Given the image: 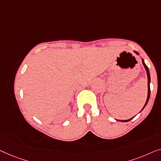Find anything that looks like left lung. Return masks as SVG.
<instances>
[{"mask_svg": "<svg viewBox=\"0 0 161 161\" xmlns=\"http://www.w3.org/2000/svg\"><path fill=\"white\" fill-rule=\"evenodd\" d=\"M134 52V53L136 54L137 55H139V54L137 53V52H136V51H133ZM142 64H143V65L144 66V69H145V70H146V72H147V80H148V94H147V101H146V103H145V104H144V106H143V108H142V109L141 110V112L142 110L144 109V107H145V106H147V103H148V101H149V96H150V87H149V84H150V74H149V69H148V67L147 66V65L145 64V63H144V59L143 58H142ZM135 117V116H134ZM133 117H132V118H130V119H125V120H119V119H117V120H118V121H120V122H124V123H125V122H128V121H130V119H132Z\"/></svg>", "mask_w": 161, "mask_h": 161, "instance_id": "left-lung-1", "label": "left lung"}]
</instances>
